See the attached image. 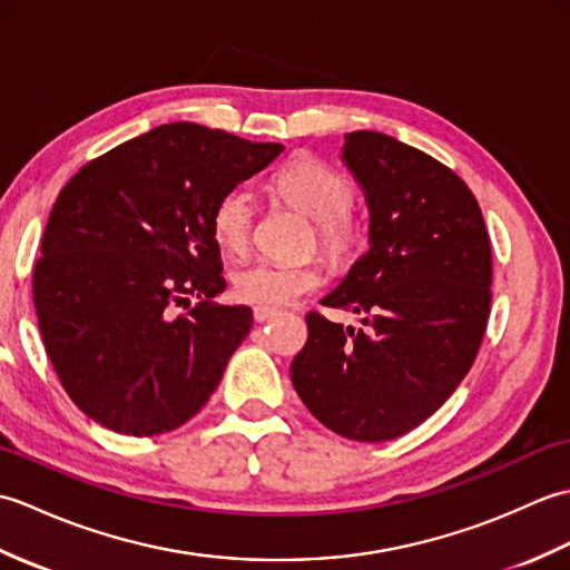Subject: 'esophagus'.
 Here are the masks:
<instances>
[{
    "label": "esophagus",
    "mask_w": 570,
    "mask_h": 570,
    "mask_svg": "<svg viewBox=\"0 0 570 570\" xmlns=\"http://www.w3.org/2000/svg\"><path fill=\"white\" fill-rule=\"evenodd\" d=\"M274 316H276V311H272V308H254V321H257V323L272 321Z\"/></svg>",
    "instance_id": "1"
}]
</instances>
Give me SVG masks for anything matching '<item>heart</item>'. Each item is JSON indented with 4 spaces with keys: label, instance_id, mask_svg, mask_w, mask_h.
Returning a JSON list of instances; mask_svg holds the SVG:
<instances>
[{
    "label": "heart",
    "instance_id": "obj_1",
    "mask_svg": "<svg viewBox=\"0 0 570 570\" xmlns=\"http://www.w3.org/2000/svg\"><path fill=\"white\" fill-rule=\"evenodd\" d=\"M274 190L308 215L318 229L321 245L335 257L355 247L357 223L350 215L353 186L325 164L298 156L272 180ZM210 229L225 252H242L252 233V198L245 188H233L217 198L210 213ZM321 286V272L313 264H284L259 259L233 274V292L242 304L257 308H282Z\"/></svg>",
    "mask_w": 570,
    "mask_h": 570
}]
</instances>
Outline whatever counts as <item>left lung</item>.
I'll use <instances>...</instances> for the list:
<instances>
[{
  "mask_svg": "<svg viewBox=\"0 0 570 570\" xmlns=\"http://www.w3.org/2000/svg\"><path fill=\"white\" fill-rule=\"evenodd\" d=\"M341 159L365 193L370 249L321 304L362 313L365 328L308 313L292 382L323 426L380 443L439 411L472 367L492 252L475 196L433 156L353 131Z\"/></svg>",
  "mask_w": 570,
  "mask_h": 570,
  "instance_id": "1",
  "label": "left lung"
}]
</instances>
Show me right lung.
Wrapping results in <instances>:
<instances>
[{
    "label": "right lung",
    "mask_w": 570,
    "mask_h": 570,
    "mask_svg": "<svg viewBox=\"0 0 570 570\" xmlns=\"http://www.w3.org/2000/svg\"><path fill=\"white\" fill-rule=\"evenodd\" d=\"M282 151L174 122L85 164L60 190L33 306L85 416L144 439L184 426L208 402L252 328V308L213 304L225 292L213 205ZM190 297L202 304L174 317Z\"/></svg>",
    "instance_id": "obj_1"
}]
</instances>
